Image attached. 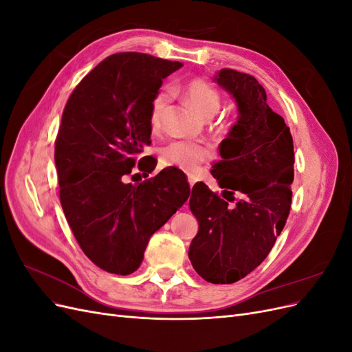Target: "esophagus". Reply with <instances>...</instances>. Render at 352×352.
Returning a JSON list of instances; mask_svg holds the SVG:
<instances>
[{"label": "esophagus", "instance_id": "34e87169", "mask_svg": "<svg viewBox=\"0 0 352 352\" xmlns=\"http://www.w3.org/2000/svg\"><path fill=\"white\" fill-rule=\"evenodd\" d=\"M188 182H189V186L192 188L197 182V176L195 175H188Z\"/></svg>", "mask_w": 352, "mask_h": 352}]
</instances>
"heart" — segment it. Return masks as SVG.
Listing matches in <instances>:
<instances>
[{"label":"heart","instance_id":"b5f03b06","mask_svg":"<svg viewBox=\"0 0 352 352\" xmlns=\"http://www.w3.org/2000/svg\"><path fill=\"white\" fill-rule=\"evenodd\" d=\"M185 97L192 104V107L204 117L214 116L220 109V95L204 79H192L186 83ZM172 100V91L163 88L157 92L151 102L150 122L154 129L162 123L163 116ZM210 150L199 142H192L186 140H177L166 144L160 150V160L164 166L179 167L186 172H194L199 164L208 158Z\"/></svg>","mask_w":352,"mask_h":352}]
</instances>
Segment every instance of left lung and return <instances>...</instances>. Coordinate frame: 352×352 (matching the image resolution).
I'll list each match as a JSON object with an SVG mask.
<instances>
[{
    "instance_id": "obj_1",
    "label": "left lung",
    "mask_w": 352,
    "mask_h": 352,
    "mask_svg": "<svg viewBox=\"0 0 352 352\" xmlns=\"http://www.w3.org/2000/svg\"><path fill=\"white\" fill-rule=\"evenodd\" d=\"M214 82L235 100L238 120L211 170L221 195L206 184L192 188L189 208L199 228L188 255L202 279L226 285L258 267L280 235L292 201L294 142L254 76L221 69ZM235 195L240 199L230 206Z\"/></svg>"
}]
</instances>
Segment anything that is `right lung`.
Here are the masks:
<instances>
[{
    "instance_id": "right-lung-1",
    "label": "right lung",
    "mask_w": 352,
    "mask_h": 352,
    "mask_svg": "<svg viewBox=\"0 0 352 352\" xmlns=\"http://www.w3.org/2000/svg\"><path fill=\"white\" fill-rule=\"evenodd\" d=\"M180 67L142 52L113 54L80 80L63 111L54 153L60 202L85 255L109 273L138 270L153 233L189 198L177 168L124 182L136 164L144 177L155 168L150 155L138 157L151 144V102Z\"/></svg>"
}]
</instances>
